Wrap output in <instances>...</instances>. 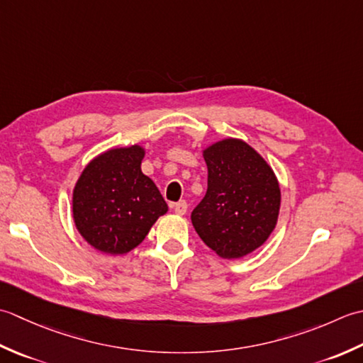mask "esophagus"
I'll return each instance as SVG.
<instances>
[{"label":"esophagus","mask_w":363,"mask_h":363,"mask_svg":"<svg viewBox=\"0 0 363 363\" xmlns=\"http://www.w3.org/2000/svg\"><path fill=\"white\" fill-rule=\"evenodd\" d=\"M172 208H174V213H175V214H179V216H183V214L188 211V203L184 202V201H180V202L174 203Z\"/></svg>","instance_id":"34e87169"}]
</instances>
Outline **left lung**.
<instances>
[{"instance_id": "obj_1", "label": "left lung", "mask_w": 363, "mask_h": 363, "mask_svg": "<svg viewBox=\"0 0 363 363\" xmlns=\"http://www.w3.org/2000/svg\"><path fill=\"white\" fill-rule=\"evenodd\" d=\"M208 189L191 213L197 235L214 254L236 260L266 242L276 228L280 186L272 167L242 139L225 138L202 150Z\"/></svg>"}]
</instances>
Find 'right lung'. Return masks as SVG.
Masks as SVG:
<instances>
[{"label": "right lung", "instance_id": "obj_1", "mask_svg": "<svg viewBox=\"0 0 363 363\" xmlns=\"http://www.w3.org/2000/svg\"><path fill=\"white\" fill-rule=\"evenodd\" d=\"M144 157L139 144L109 149L89 161L73 188V223L103 254H128L169 210L157 184L140 171Z\"/></svg>", "mask_w": 363, "mask_h": 363}]
</instances>
